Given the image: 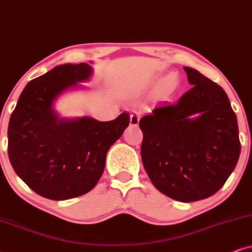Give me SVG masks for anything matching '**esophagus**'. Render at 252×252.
<instances>
[{
  "label": "esophagus",
  "mask_w": 252,
  "mask_h": 252,
  "mask_svg": "<svg viewBox=\"0 0 252 252\" xmlns=\"http://www.w3.org/2000/svg\"><path fill=\"white\" fill-rule=\"evenodd\" d=\"M138 123H139L138 114H136V113L131 114V115H130V124L133 126H138Z\"/></svg>",
  "instance_id": "34e87169"
}]
</instances>
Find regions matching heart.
<instances>
[{"label": "heart", "mask_w": 252, "mask_h": 252, "mask_svg": "<svg viewBox=\"0 0 252 252\" xmlns=\"http://www.w3.org/2000/svg\"><path fill=\"white\" fill-rule=\"evenodd\" d=\"M178 86H179V78H178V75L176 73H170L161 81L160 91L165 96H167V95H171L176 92Z\"/></svg>", "instance_id": "obj_1"}]
</instances>
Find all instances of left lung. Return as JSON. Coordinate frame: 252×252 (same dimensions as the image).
<instances>
[{
	"instance_id": "left-lung-1",
	"label": "left lung",
	"mask_w": 252,
	"mask_h": 252,
	"mask_svg": "<svg viewBox=\"0 0 252 252\" xmlns=\"http://www.w3.org/2000/svg\"><path fill=\"white\" fill-rule=\"evenodd\" d=\"M193 86L174 103L142 117V161L159 192L181 202L212 196L241 154L236 114L225 92L196 69L184 67ZM199 112L200 116L190 119Z\"/></svg>"
}]
</instances>
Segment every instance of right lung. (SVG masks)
<instances>
[{
	"label": "right lung",
	"instance_id": "right-lung-1",
	"mask_svg": "<svg viewBox=\"0 0 252 252\" xmlns=\"http://www.w3.org/2000/svg\"><path fill=\"white\" fill-rule=\"evenodd\" d=\"M91 73L84 63L57 66L25 86L10 116L9 160L17 176L47 199L67 200L93 189L103 173L108 150L129 126L126 113L109 122L58 119L53 101Z\"/></svg>",
	"mask_w": 252,
	"mask_h": 252
}]
</instances>
